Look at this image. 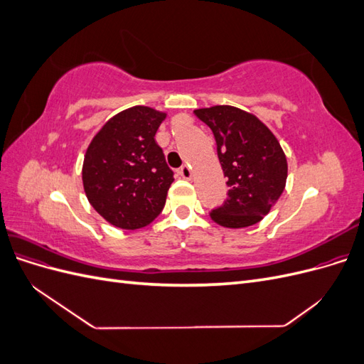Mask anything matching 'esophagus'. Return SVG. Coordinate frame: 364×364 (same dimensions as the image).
Instances as JSON below:
<instances>
[{
    "label": "esophagus",
    "mask_w": 364,
    "mask_h": 364,
    "mask_svg": "<svg viewBox=\"0 0 364 364\" xmlns=\"http://www.w3.org/2000/svg\"><path fill=\"white\" fill-rule=\"evenodd\" d=\"M179 173H181L182 178L186 179V181H191L193 179V170H191L190 165H183Z\"/></svg>",
    "instance_id": "esophagus-1"
}]
</instances>
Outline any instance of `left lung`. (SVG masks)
<instances>
[{
    "mask_svg": "<svg viewBox=\"0 0 364 364\" xmlns=\"http://www.w3.org/2000/svg\"><path fill=\"white\" fill-rule=\"evenodd\" d=\"M194 114L213 130L229 186L228 200L209 217L228 229L261 222L287 183V158L278 138L257 115L235 106L217 105Z\"/></svg>",
    "mask_w": 364,
    "mask_h": 364,
    "instance_id": "left-lung-1",
    "label": "left lung"
}]
</instances>
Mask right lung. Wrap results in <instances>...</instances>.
<instances>
[{"instance_id":"add662e5","label":"right lung","mask_w":364,"mask_h":364,"mask_svg":"<svg viewBox=\"0 0 364 364\" xmlns=\"http://www.w3.org/2000/svg\"><path fill=\"white\" fill-rule=\"evenodd\" d=\"M167 114L132 106L109 118L86 149L82 181L87 202L119 229L150 225L164 209L173 171L155 135Z\"/></svg>"}]
</instances>
